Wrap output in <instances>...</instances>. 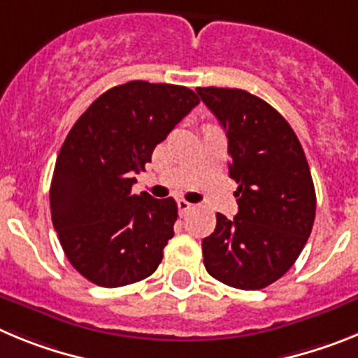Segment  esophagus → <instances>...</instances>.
<instances>
[{
  "mask_svg": "<svg viewBox=\"0 0 358 358\" xmlns=\"http://www.w3.org/2000/svg\"><path fill=\"white\" fill-rule=\"evenodd\" d=\"M177 208H179V211H181V215H185V213H188L189 210H194V204H192V202H188V201H185V199H179V201H177Z\"/></svg>",
  "mask_w": 358,
  "mask_h": 358,
  "instance_id": "1",
  "label": "esophagus"
}]
</instances>
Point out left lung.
I'll list each match as a JSON object with an SVG mask.
<instances>
[{"instance_id":"left-lung-1","label":"left lung","mask_w":358,"mask_h":358,"mask_svg":"<svg viewBox=\"0 0 358 358\" xmlns=\"http://www.w3.org/2000/svg\"><path fill=\"white\" fill-rule=\"evenodd\" d=\"M227 136L229 177L238 213H217L202 240L204 267L215 280L258 290L280 280L305 248L315 218V189L301 143L287 120L243 90L197 87Z\"/></svg>"}]
</instances>
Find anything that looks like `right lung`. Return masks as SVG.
<instances>
[{"label":"right lung","mask_w":358,"mask_h":358,"mask_svg":"<svg viewBox=\"0 0 358 358\" xmlns=\"http://www.w3.org/2000/svg\"><path fill=\"white\" fill-rule=\"evenodd\" d=\"M199 102L185 85L132 80L100 94L66 136L50 188L52 220L69 264L94 285H131L163 260L177 204L134 195L132 176Z\"/></svg>","instance_id":"add662e5"}]
</instances>
